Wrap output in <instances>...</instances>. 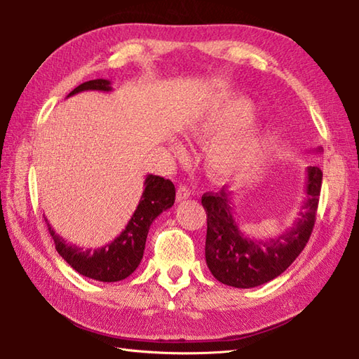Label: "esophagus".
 Here are the masks:
<instances>
[{
    "label": "esophagus",
    "instance_id": "34e87169",
    "mask_svg": "<svg viewBox=\"0 0 359 359\" xmlns=\"http://www.w3.org/2000/svg\"><path fill=\"white\" fill-rule=\"evenodd\" d=\"M191 196V191H189V188H187L185 185H180L177 188V196H175V199H177V202H182L188 199V197Z\"/></svg>",
    "mask_w": 359,
    "mask_h": 359
}]
</instances>
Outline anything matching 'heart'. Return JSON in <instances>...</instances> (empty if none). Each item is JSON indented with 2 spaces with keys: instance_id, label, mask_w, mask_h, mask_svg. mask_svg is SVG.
<instances>
[{
  "instance_id": "heart-1",
  "label": "heart",
  "mask_w": 359,
  "mask_h": 359,
  "mask_svg": "<svg viewBox=\"0 0 359 359\" xmlns=\"http://www.w3.org/2000/svg\"><path fill=\"white\" fill-rule=\"evenodd\" d=\"M253 112L250 100L233 97L210 106L191 121V139L199 143L215 142L208 152V171L212 179L219 182L236 179L251 163L259 144V131L253 126L238 133L233 131L248 123ZM171 151L177 157L185 156L184 144L177 140L171 143Z\"/></svg>"
}]
</instances>
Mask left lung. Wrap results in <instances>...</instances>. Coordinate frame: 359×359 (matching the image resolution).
I'll use <instances>...</instances> for the list:
<instances>
[{
  "instance_id": "1",
  "label": "left lung",
  "mask_w": 359,
  "mask_h": 359,
  "mask_svg": "<svg viewBox=\"0 0 359 359\" xmlns=\"http://www.w3.org/2000/svg\"><path fill=\"white\" fill-rule=\"evenodd\" d=\"M306 174L307 196L299 217L285 233L266 241L247 238L241 231L233 215L231 193L222 188L216 194L202 196L207 211L205 261L219 282L236 288L259 287L278 278L301 255L313 231L323 184V171L318 166H309Z\"/></svg>"
}]
</instances>
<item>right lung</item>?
<instances>
[{"mask_svg":"<svg viewBox=\"0 0 359 359\" xmlns=\"http://www.w3.org/2000/svg\"><path fill=\"white\" fill-rule=\"evenodd\" d=\"M83 90H103L109 93L112 90L111 81L97 79L86 83H81L67 95H75ZM144 189L137 205L133 217L129 219L125 230L121 231L112 242L106 243L100 248H81L72 245L67 241L53 231V228L48 224L49 233L55 243L58 255L69 264L75 271L89 279L102 282H117L123 280L129 274L135 271L140 265L144 243L151 224L154 219L162 215L163 211L170 210L175 201V188L171 180L160 177V175L148 174L143 184Z\"/></svg>","mask_w":359,"mask_h":359,"instance_id":"add662e5","label":"right lung"}]
</instances>
